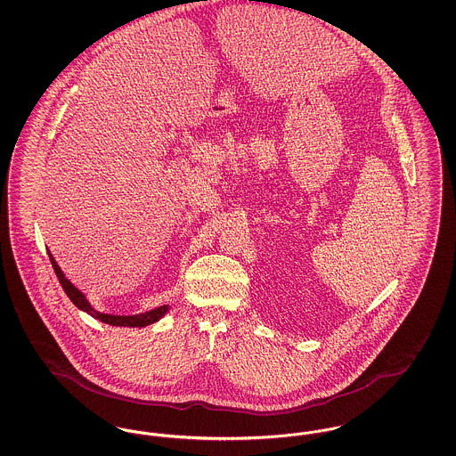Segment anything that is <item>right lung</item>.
I'll return each instance as SVG.
<instances>
[{
  "label": "right lung",
  "mask_w": 456,
  "mask_h": 456,
  "mask_svg": "<svg viewBox=\"0 0 456 456\" xmlns=\"http://www.w3.org/2000/svg\"><path fill=\"white\" fill-rule=\"evenodd\" d=\"M47 255H49V260H51V265H53V268H54V273H56L60 283H61L66 296L69 297V301L75 304L78 309H82L84 313L90 314L92 318H95V320H99V322H102V323H106V325L142 328V326L152 325L155 322H159V320L164 318L166 313L171 309L169 304H164V305H159V307H155V309L145 311V313H138V314H108V313H101V311H97L92 304L88 303L87 296H86L78 287H75L73 283L66 279L63 270L58 266V263H56L54 256L51 255L49 249H47Z\"/></svg>",
  "instance_id": "add662e5"
}]
</instances>
